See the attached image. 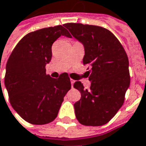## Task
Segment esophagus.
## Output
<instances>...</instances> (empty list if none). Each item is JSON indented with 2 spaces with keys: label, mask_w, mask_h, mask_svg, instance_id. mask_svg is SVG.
Returning <instances> with one entry per match:
<instances>
[{
  "label": "esophagus",
  "mask_w": 146,
  "mask_h": 146,
  "mask_svg": "<svg viewBox=\"0 0 146 146\" xmlns=\"http://www.w3.org/2000/svg\"><path fill=\"white\" fill-rule=\"evenodd\" d=\"M76 81L74 80H70V84H71V87L73 88V84H74V83H75Z\"/></svg>",
  "instance_id": "34e87169"
}]
</instances>
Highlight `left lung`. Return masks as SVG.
<instances>
[{"label":"left lung","instance_id":"1","mask_svg":"<svg viewBox=\"0 0 146 146\" xmlns=\"http://www.w3.org/2000/svg\"><path fill=\"white\" fill-rule=\"evenodd\" d=\"M73 37L84 47V65L90 66V89L76 81L74 88L81 98L74 104L76 117L84 126L108 123L122 106L130 85L129 61L122 45L108 29L96 25L65 24Z\"/></svg>","mask_w":146,"mask_h":146}]
</instances>
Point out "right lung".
<instances>
[{"label": "right lung", "mask_w": 146, "mask_h": 146, "mask_svg": "<svg viewBox=\"0 0 146 146\" xmlns=\"http://www.w3.org/2000/svg\"><path fill=\"white\" fill-rule=\"evenodd\" d=\"M70 38L62 25L26 34L14 48L6 63L5 85L12 108L26 121L44 125L56 117L71 84L67 73L58 79L46 74L52 43L60 36Z\"/></svg>", "instance_id": "1"}]
</instances>
